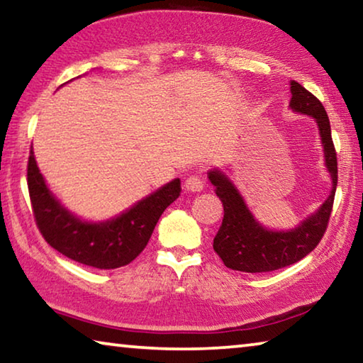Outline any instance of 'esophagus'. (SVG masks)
I'll use <instances>...</instances> for the list:
<instances>
[{
    "label": "esophagus",
    "instance_id": "esophagus-1",
    "mask_svg": "<svg viewBox=\"0 0 363 363\" xmlns=\"http://www.w3.org/2000/svg\"><path fill=\"white\" fill-rule=\"evenodd\" d=\"M184 187H186L189 192H200L203 189V179L199 174H192L189 176L186 182H184Z\"/></svg>",
    "mask_w": 363,
    "mask_h": 363
}]
</instances>
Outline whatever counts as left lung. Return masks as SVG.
<instances>
[{"label": "left lung", "instance_id": "obj_1", "mask_svg": "<svg viewBox=\"0 0 363 363\" xmlns=\"http://www.w3.org/2000/svg\"><path fill=\"white\" fill-rule=\"evenodd\" d=\"M290 106L294 112L311 115L315 118L320 130L325 162L333 179V189L320 210L306 219L296 229L272 232L256 223L240 194L223 173L210 171L208 177L224 206L223 224L214 237L213 248L223 259L225 267L232 270L257 274L291 266L309 255L320 243L323 233L327 232L337 184V160L333 139H331L328 115L322 102L294 79L291 82Z\"/></svg>", "mask_w": 363, "mask_h": 363}]
</instances>
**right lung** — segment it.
<instances>
[{
    "label": "right lung",
    "mask_w": 363,
    "mask_h": 363,
    "mask_svg": "<svg viewBox=\"0 0 363 363\" xmlns=\"http://www.w3.org/2000/svg\"><path fill=\"white\" fill-rule=\"evenodd\" d=\"M27 186L43 238L59 253L96 269H116L136 259L149 243L160 216L182 190L181 181L174 179L118 218L101 224L83 223L49 192L36 167L33 149L27 164Z\"/></svg>",
    "instance_id": "add662e5"
}]
</instances>
